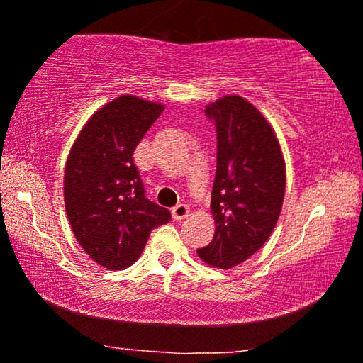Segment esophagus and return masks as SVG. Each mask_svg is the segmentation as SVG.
I'll return each mask as SVG.
<instances>
[{"label":"esophagus","instance_id":"esophagus-1","mask_svg":"<svg viewBox=\"0 0 363 363\" xmlns=\"http://www.w3.org/2000/svg\"><path fill=\"white\" fill-rule=\"evenodd\" d=\"M173 220H185V218L190 215V206L185 205V203H180L172 210Z\"/></svg>","mask_w":363,"mask_h":363}]
</instances>
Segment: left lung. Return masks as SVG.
<instances>
[{
  "label": "left lung",
  "mask_w": 363,
  "mask_h": 363,
  "mask_svg": "<svg viewBox=\"0 0 363 363\" xmlns=\"http://www.w3.org/2000/svg\"><path fill=\"white\" fill-rule=\"evenodd\" d=\"M205 112L218 140L211 191L216 230L198 256L231 269L269 240L284 200L286 165L269 122L246 99L225 96Z\"/></svg>",
  "instance_id": "obj_1"
}]
</instances>
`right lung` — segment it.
Here are the masks:
<instances>
[{
  "label": "right lung",
  "instance_id": "obj_1",
  "mask_svg": "<svg viewBox=\"0 0 363 363\" xmlns=\"http://www.w3.org/2000/svg\"><path fill=\"white\" fill-rule=\"evenodd\" d=\"M162 104L121 96L89 118L69 152L64 205L82 250L97 264L118 271L142 255L150 231L172 220L145 196L133 152Z\"/></svg>",
  "mask_w": 363,
  "mask_h": 363
}]
</instances>
